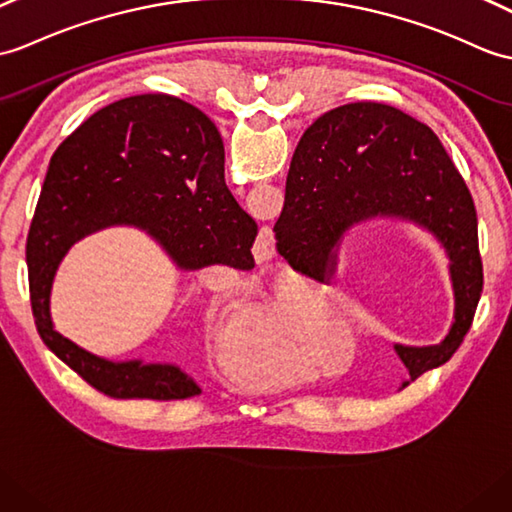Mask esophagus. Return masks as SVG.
I'll return each mask as SVG.
<instances>
[{"label":"esophagus","instance_id":"esophagus-1","mask_svg":"<svg viewBox=\"0 0 512 512\" xmlns=\"http://www.w3.org/2000/svg\"><path fill=\"white\" fill-rule=\"evenodd\" d=\"M270 244H261V248H264V257L268 255V257H272V253H275V251H272V248H268Z\"/></svg>","mask_w":512,"mask_h":512}]
</instances>
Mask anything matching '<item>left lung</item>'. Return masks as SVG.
<instances>
[{
	"mask_svg": "<svg viewBox=\"0 0 512 512\" xmlns=\"http://www.w3.org/2000/svg\"><path fill=\"white\" fill-rule=\"evenodd\" d=\"M371 220L414 224L449 261L454 323L447 336L427 347L392 344L410 373L406 388L445 364L473 323L484 283L478 216L430 126L395 106L351 102L320 115L294 150L277 251L301 275L331 283L344 235Z\"/></svg>",
	"mask_w": 512,
	"mask_h": 512,
	"instance_id": "8db88e82",
	"label": "left lung"
}]
</instances>
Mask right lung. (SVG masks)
<instances>
[{"label": "right lung", "mask_w": 512, "mask_h": 512, "mask_svg": "<svg viewBox=\"0 0 512 512\" xmlns=\"http://www.w3.org/2000/svg\"><path fill=\"white\" fill-rule=\"evenodd\" d=\"M109 227L144 231L178 270L255 266L257 224L224 183L222 137L205 113L163 93L93 113L54 152L26 244L34 325L71 371L113 399L200 395L178 364L100 358L54 329L58 266L82 237Z\"/></svg>", "instance_id": "obj_1"}]
</instances>
